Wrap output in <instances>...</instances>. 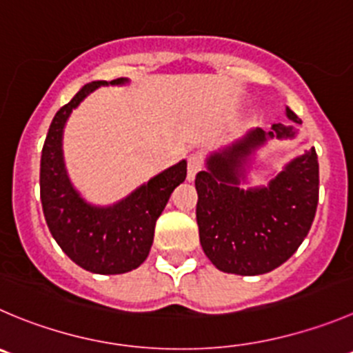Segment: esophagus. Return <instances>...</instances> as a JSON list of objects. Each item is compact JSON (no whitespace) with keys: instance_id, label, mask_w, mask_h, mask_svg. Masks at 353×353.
<instances>
[{"instance_id":"obj_1","label":"esophagus","mask_w":353,"mask_h":353,"mask_svg":"<svg viewBox=\"0 0 353 353\" xmlns=\"http://www.w3.org/2000/svg\"><path fill=\"white\" fill-rule=\"evenodd\" d=\"M203 168V156L201 154H190L189 159H187V179L194 180L197 171Z\"/></svg>"}]
</instances>
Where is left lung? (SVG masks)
<instances>
[{
    "label": "left lung",
    "mask_w": 353,
    "mask_h": 353,
    "mask_svg": "<svg viewBox=\"0 0 353 353\" xmlns=\"http://www.w3.org/2000/svg\"><path fill=\"white\" fill-rule=\"evenodd\" d=\"M293 123L301 119L286 107ZM296 130L272 124L254 128L213 152L196 174V218L204 254L221 272L260 275L293 256L314 221L319 201V161L312 147L284 166L267 187L241 189L251 154L268 140L294 139Z\"/></svg>",
    "instance_id": "obj_1"
}]
</instances>
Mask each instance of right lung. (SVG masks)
Returning <instances> with one entry per match:
<instances>
[{
  "instance_id": "right-lung-1",
  "label": "right lung",
  "mask_w": 353,
  "mask_h": 353,
  "mask_svg": "<svg viewBox=\"0 0 353 353\" xmlns=\"http://www.w3.org/2000/svg\"><path fill=\"white\" fill-rule=\"evenodd\" d=\"M124 83L128 79L92 81L83 86L55 114L41 152L39 189L46 225L63 253L93 274H124L145 261L157 218L174 187L187 176V161H180L112 206H93L74 189L63 164V126L72 109L93 90Z\"/></svg>"
}]
</instances>
